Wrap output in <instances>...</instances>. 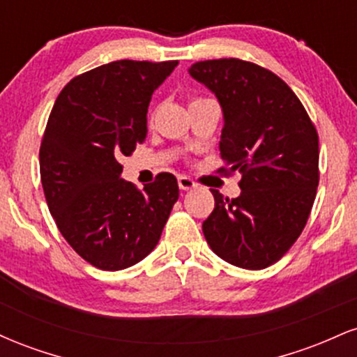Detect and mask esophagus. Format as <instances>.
<instances>
[{"label": "esophagus", "mask_w": 357, "mask_h": 357, "mask_svg": "<svg viewBox=\"0 0 357 357\" xmlns=\"http://www.w3.org/2000/svg\"><path fill=\"white\" fill-rule=\"evenodd\" d=\"M178 184H179V190L183 191H190V190H195L198 184L192 181L191 178H188V176H179L178 178Z\"/></svg>", "instance_id": "34e87169"}]
</instances>
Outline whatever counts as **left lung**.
Instances as JSON below:
<instances>
[{
  "mask_svg": "<svg viewBox=\"0 0 357 357\" xmlns=\"http://www.w3.org/2000/svg\"><path fill=\"white\" fill-rule=\"evenodd\" d=\"M192 79L218 97L225 124L218 173H240L238 198L216 190L203 221L213 252L261 270L280 260L309 220L319 184V136L309 114L275 73L240 59L196 61Z\"/></svg>",
  "mask_w": 357,
  "mask_h": 357,
  "instance_id": "left-lung-1",
  "label": "left lung"
}]
</instances>
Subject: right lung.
<instances>
[{"label": "right lung", "mask_w": 357, "mask_h": 357, "mask_svg": "<svg viewBox=\"0 0 357 357\" xmlns=\"http://www.w3.org/2000/svg\"><path fill=\"white\" fill-rule=\"evenodd\" d=\"M178 60H117L61 89L40 146V178L63 238L100 270H122L153 252L179 198L159 173L139 190L119 178V159L146 141L151 96Z\"/></svg>", "instance_id": "obj_1"}]
</instances>
